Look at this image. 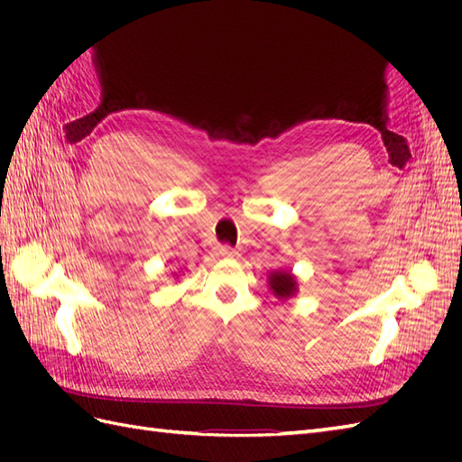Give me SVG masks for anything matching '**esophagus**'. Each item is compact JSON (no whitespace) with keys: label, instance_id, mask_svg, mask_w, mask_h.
<instances>
[{"label":"esophagus","instance_id":"34e87169","mask_svg":"<svg viewBox=\"0 0 462 462\" xmlns=\"http://www.w3.org/2000/svg\"><path fill=\"white\" fill-rule=\"evenodd\" d=\"M217 254L221 258H235L236 256V250L233 246H229V245H221V246H217Z\"/></svg>","mask_w":462,"mask_h":462}]
</instances>
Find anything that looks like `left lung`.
<instances>
[{
    "mask_svg": "<svg viewBox=\"0 0 462 462\" xmlns=\"http://www.w3.org/2000/svg\"><path fill=\"white\" fill-rule=\"evenodd\" d=\"M270 289L273 291V295L277 299H289L295 295L297 282L289 272H273L270 275Z\"/></svg>",
    "mask_w": 462,
    "mask_h": 462,
    "instance_id": "1",
    "label": "left lung"
}]
</instances>
